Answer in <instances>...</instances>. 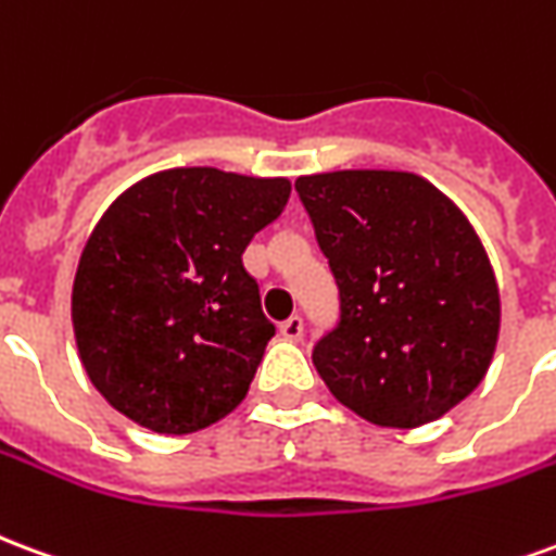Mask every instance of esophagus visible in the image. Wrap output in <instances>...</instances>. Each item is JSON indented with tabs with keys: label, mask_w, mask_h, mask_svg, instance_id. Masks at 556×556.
I'll use <instances>...</instances> for the list:
<instances>
[{
	"label": "esophagus",
	"mask_w": 556,
	"mask_h": 556,
	"mask_svg": "<svg viewBox=\"0 0 556 556\" xmlns=\"http://www.w3.org/2000/svg\"><path fill=\"white\" fill-rule=\"evenodd\" d=\"M279 337L289 339V342H301V339H303V318L291 315L289 321H282V325H279Z\"/></svg>",
	"instance_id": "esophagus-1"
}]
</instances>
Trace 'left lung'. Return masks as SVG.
Segmentation results:
<instances>
[{
  "instance_id": "left-lung-1",
  "label": "left lung",
  "mask_w": 556,
  "mask_h": 556,
  "mask_svg": "<svg viewBox=\"0 0 556 556\" xmlns=\"http://www.w3.org/2000/svg\"><path fill=\"white\" fill-rule=\"evenodd\" d=\"M294 190L339 286V325L313 351L327 390L384 429L443 417L485 378L501 333L473 226L414 172H318Z\"/></svg>"
}]
</instances>
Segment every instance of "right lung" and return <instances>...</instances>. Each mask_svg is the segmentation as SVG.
<instances>
[{
    "instance_id": "add662e5",
    "label": "right lung",
    "mask_w": 556,
    "mask_h": 556,
    "mask_svg": "<svg viewBox=\"0 0 556 556\" xmlns=\"http://www.w3.org/2000/svg\"><path fill=\"white\" fill-rule=\"evenodd\" d=\"M289 193V178L184 166L103 211L79 255L71 321L83 369L118 414L190 434L241 405L277 330L241 255Z\"/></svg>"
}]
</instances>
